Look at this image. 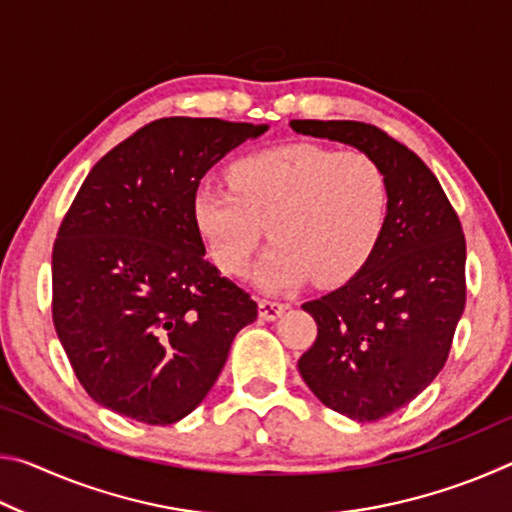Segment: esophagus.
Returning <instances> with one entry per match:
<instances>
[{"mask_svg": "<svg viewBox=\"0 0 512 512\" xmlns=\"http://www.w3.org/2000/svg\"><path fill=\"white\" fill-rule=\"evenodd\" d=\"M259 316H262L264 320H275L282 316V311L287 309V305H282V302L277 300H266V298H259Z\"/></svg>", "mask_w": 512, "mask_h": 512, "instance_id": "34e87169", "label": "esophagus"}]
</instances>
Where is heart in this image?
<instances>
[{
	"label": "heart",
	"mask_w": 512,
	"mask_h": 512,
	"mask_svg": "<svg viewBox=\"0 0 512 512\" xmlns=\"http://www.w3.org/2000/svg\"><path fill=\"white\" fill-rule=\"evenodd\" d=\"M388 187L368 153L284 144L237 160L230 185L205 183L194 219L214 264L244 275L266 230L275 244L257 277L268 289L332 287L368 262L381 237Z\"/></svg>",
	"instance_id": "obj_1"
}]
</instances>
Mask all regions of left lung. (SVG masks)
<instances>
[{"label": "left lung", "instance_id": "left-lung-1", "mask_svg": "<svg viewBox=\"0 0 512 512\" xmlns=\"http://www.w3.org/2000/svg\"><path fill=\"white\" fill-rule=\"evenodd\" d=\"M296 133L357 146L384 171L388 212L361 271L302 305L318 325L298 370L320 402L359 422L402 409L445 368L465 309V235L433 171L363 121L293 119Z\"/></svg>", "mask_w": 512, "mask_h": 512}]
</instances>
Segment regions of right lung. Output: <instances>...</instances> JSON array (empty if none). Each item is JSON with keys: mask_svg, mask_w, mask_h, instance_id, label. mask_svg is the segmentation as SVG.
<instances>
[{"mask_svg": "<svg viewBox=\"0 0 512 512\" xmlns=\"http://www.w3.org/2000/svg\"><path fill=\"white\" fill-rule=\"evenodd\" d=\"M264 131L155 119L83 180L51 255V318L94 402L164 427L210 393L257 302L205 259L194 196L225 153Z\"/></svg>", "mask_w": 512, "mask_h": 512, "instance_id": "1", "label": "right lung"}]
</instances>
